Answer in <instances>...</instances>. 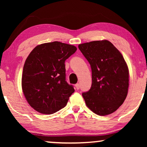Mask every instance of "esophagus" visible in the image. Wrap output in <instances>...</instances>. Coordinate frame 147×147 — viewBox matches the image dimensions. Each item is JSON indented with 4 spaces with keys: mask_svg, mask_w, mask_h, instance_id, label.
I'll return each mask as SVG.
<instances>
[{
    "mask_svg": "<svg viewBox=\"0 0 147 147\" xmlns=\"http://www.w3.org/2000/svg\"><path fill=\"white\" fill-rule=\"evenodd\" d=\"M75 87H76V88L77 90H79L80 89V84H76V85H75Z\"/></svg>",
    "mask_w": 147,
    "mask_h": 147,
    "instance_id": "34e87169",
    "label": "esophagus"
}]
</instances>
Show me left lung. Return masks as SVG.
<instances>
[{
    "label": "left lung",
    "mask_w": 147,
    "mask_h": 147,
    "mask_svg": "<svg viewBox=\"0 0 147 147\" xmlns=\"http://www.w3.org/2000/svg\"><path fill=\"white\" fill-rule=\"evenodd\" d=\"M78 48L92 69L91 88L82 93L86 105L98 115L113 113L128 94L129 75L123 56L107 40L80 44Z\"/></svg>",
    "instance_id": "obj_1"
}]
</instances>
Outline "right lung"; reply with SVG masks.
<instances>
[{"mask_svg": "<svg viewBox=\"0 0 147 147\" xmlns=\"http://www.w3.org/2000/svg\"><path fill=\"white\" fill-rule=\"evenodd\" d=\"M76 50L74 45L53 41L37 45L30 53L23 67L22 88L36 111L51 114L66 106L75 90L66 81L65 61Z\"/></svg>", "mask_w": 147, "mask_h": 147, "instance_id": "1", "label": "right lung"}]
</instances>
